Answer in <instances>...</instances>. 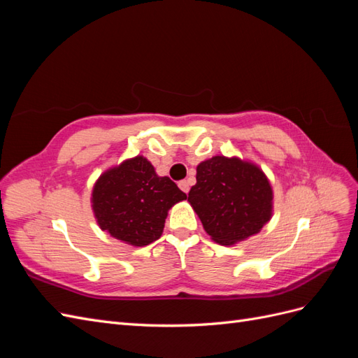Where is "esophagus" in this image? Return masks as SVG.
I'll use <instances>...</instances> for the list:
<instances>
[{
	"mask_svg": "<svg viewBox=\"0 0 358 358\" xmlns=\"http://www.w3.org/2000/svg\"><path fill=\"white\" fill-rule=\"evenodd\" d=\"M178 185H179V188L183 191V192H188L189 191V182L188 180H180L179 183H178Z\"/></svg>",
	"mask_w": 358,
	"mask_h": 358,
	"instance_id": "esophagus-1",
	"label": "esophagus"
}]
</instances>
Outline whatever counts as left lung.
Instances as JSON below:
<instances>
[{"label": "left lung", "instance_id": "8db88e82", "mask_svg": "<svg viewBox=\"0 0 358 358\" xmlns=\"http://www.w3.org/2000/svg\"><path fill=\"white\" fill-rule=\"evenodd\" d=\"M273 192L264 173L251 162L222 155L197 166L188 201L212 239L234 245L257 234L272 216Z\"/></svg>", "mask_w": 358, "mask_h": 358}]
</instances>
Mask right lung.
Masks as SVG:
<instances>
[{"instance_id":"1","label":"right lung","mask_w":358,"mask_h":358,"mask_svg":"<svg viewBox=\"0 0 358 358\" xmlns=\"http://www.w3.org/2000/svg\"><path fill=\"white\" fill-rule=\"evenodd\" d=\"M187 199L170 178H161L145 157L124 161L95 182L92 209L100 229L133 246L159 239L167 212Z\"/></svg>"}]
</instances>
